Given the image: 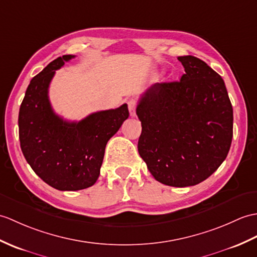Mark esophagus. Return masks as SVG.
<instances>
[{
  "instance_id": "1",
  "label": "esophagus",
  "mask_w": 257,
  "mask_h": 257,
  "mask_svg": "<svg viewBox=\"0 0 257 257\" xmlns=\"http://www.w3.org/2000/svg\"><path fill=\"white\" fill-rule=\"evenodd\" d=\"M128 108L131 117L136 116V108H137V100L136 99H130L128 101Z\"/></svg>"
}]
</instances>
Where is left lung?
<instances>
[{"label":"left lung","instance_id":"left-lung-1","mask_svg":"<svg viewBox=\"0 0 257 257\" xmlns=\"http://www.w3.org/2000/svg\"><path fill=\"white\" fill-rule=\"evenodd\" d=\"M185 74L142 94L137 115L140 157L160 183L173 187L205 181L228 156L233 109L222 77L193 56L178 57Z\"/></svg>","mask_w":257,"mask_h":257}]
</instances>
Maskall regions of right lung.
I'll return each mask as SVG.
<instances>
[{"mask_svg": "<svg viewBox=\"0 0 257 257\" xmlns=\"http://www.w3.org/2000/svg\"><path fill=\"white\" fill-rule=\"evenodd\" d=\"M75 56L50 62L33 77L20 114L21 149L41 180L59 190H80L99 176L107 142L129 117L127 104L93 112L80 121H68L53 111L48 89L56 70Z\"/></svg>", "mask_w": 257, "mask_h": 257, "instance_id": "add662e5", "label": "right lung"}]
</instances>
